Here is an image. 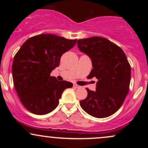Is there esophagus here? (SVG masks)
<instances>
[{"mask_svg": "<svg viewBox=\"0 0 148 148\" xmlns=\"http://www.w3.org/2000/svg\"><path fill=\"white\" fill-rule=\"evenodd\" d=\"M74 88H79L80 86H78V85H76V84H74Z\"/></svg>", "mask_w": 148, "mask_h": 148, "instance_id": "esophagus-1", "label": "esophagus"}]
</instances>
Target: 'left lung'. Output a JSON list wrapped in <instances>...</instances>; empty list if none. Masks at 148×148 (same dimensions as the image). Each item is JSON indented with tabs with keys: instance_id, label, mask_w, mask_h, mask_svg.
I'll list each match as a JSON object with an SVG mask.
<instances>
[{
	"instance_id": "obj_1",
	"label": "left lung",
	"mask_w": 148,
	"mask_h": 148,
	"mask_svg": "<svg viewBox=\"0 0 148 148\" xmlns=\"http://www.w3.org/2000/svg\"><path fill=\"white\" fill-rule=\"evenodd\" d=\"M77 45L91 59L93 69L89 76L98 80L96 91L87 88V97L80 105L95 118L110 116L121 107L128 94L131 67L126 55L120 47L101 37L79 40Z\"/></svg>"
}]
</instances>
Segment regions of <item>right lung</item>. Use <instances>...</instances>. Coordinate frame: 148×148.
<instances>
[{
	"label": "right lung",
	"instance_id": "right-lung-1",
	"mask_svg": "<svg viewBox=\"0 0 148 148\" xmlns=\"http://www.w3.org/2000/svg\"><path fill=\"white\" fill-rule=\"evenodd\" d=\"M51 34H41L28 39L16 53L12 63L15 89L22 104L36 115L53 111L66 88L72 83L59 81L50 74L60 65L62 55L76 45Z\"/></svg>",
	"mask_w": 148,
	"mask_h": 148
}]
</instances>
